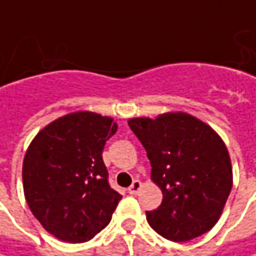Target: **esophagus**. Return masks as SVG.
Returning <instances> with one entry per match:
<instances>
[{
    "mask_svg": "<svg viewBox=\"0 0 256 256\" xmlns=\"http://www.w3.org/2000/svg\"><path fill=\"white\" fill-rule=\"evenodd\" d=\"M141 186H142V182L138 181V180H135V181L132 182V185L128 188V192H130L131 195H136V194L140 192V190H141Z\"/></svg>",
    "mask_w": 256,
    "mask_h": 256,
    "instance_id": "esophagus-1",
    "label": "esophagus"
}]
</instances>
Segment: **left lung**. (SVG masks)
I'll list each match as a JSON object with an SVG mask.
<instances>
[{
	"label": "left lung",
	"mask_w": 256,
	"mask_h": 256,
	"mask_svg": "<svg viewBox=\"0 0 256 256\" xmlns=\"http://www.w3.org/2000/svg\"><path fill=\"white\" fill-rule=\"evenodd\" d=\"M128 125L151 162L161 205L146 212L154 231L174 242L191 241L221 218L232 190L226 145L208 124L186 112L131 118Z\"/></svg>",
	"instance_id": "left-lung-1"
}]
</instances>
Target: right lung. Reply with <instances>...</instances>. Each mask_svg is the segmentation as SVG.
Instances as JSON below:
<instances>
[{"instance_id":"right-lung-1","label":"right lung","mask_w":256,"mask_h":256,"mask_svg":"<svg viewBox=\"0 0 256 256\" xmlns=\"http://www.w3.org/2000/svg\"><path fill=\"white\" fill-rule=\"evenodd\" d=\"M111 116L66 114L31 141L22 164L25 201L46 232L81 244L110 224L121 201L108 184L105 142L116 132Z\"/></svg>"}]
</instances>
